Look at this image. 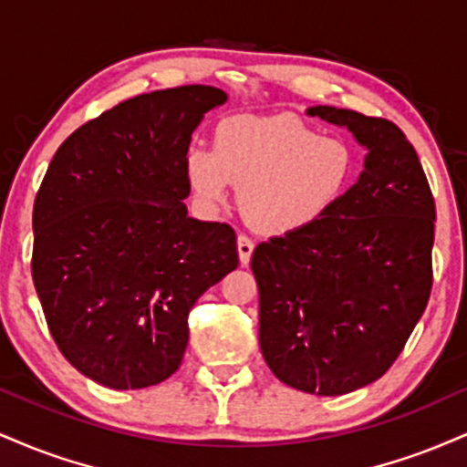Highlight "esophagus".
Segmentation results:
<instances>
[{"mask_svg":"<svg viewBox=\"0 0 467 467\" xmlns=\"http://www.w3.org/2000/svg\"><path fill=\"white\" fill-rule=\"evenodd\" d=\"M237 252H239L241 265H248L250 258H252V252H254V244H252V239L245 237V234H239Z\"/></svg>","mask_w":467,"mask_h":467,"instance_id":"esophagus-1","label":"esophagus"}]
</instances>
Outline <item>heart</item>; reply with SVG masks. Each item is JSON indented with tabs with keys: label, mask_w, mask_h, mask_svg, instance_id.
<instances>
[{
	"label": "heart",
	"mask_w": 467,
	"mask_h": 467,
	"mask_svg": "<svg viewBox=\"0 0 467 467\" xmlns=\"http://www.w3.org/2000/svg\"><path fill=\"white\" fill-rule=\"evenodd\" d=\"M187 180L204 209L228 202L239 184V206L258 233L287 237L328 215L355 178L352 150L300 121L233 117L217 128L215 150L193 145Z\"/></svg>",
	"instance_id": "obj_1"
}]
</instances>
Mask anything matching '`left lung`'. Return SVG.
<instances>
[{"instance_id":"obj_1","label":"left lung","mask_w":467,"mask_h":467,"mask_svg":"<svg viewBox=\"0 0 467 467\" xmlns=\"http://www.w3.org/2000/svg\"><path fill=\"white\" fill-rule=\"evenodd\" d=\"M306 115L348 128L368 154L328 215L256 245L258 344L285 385L341 396L380 379L422 317L435 200L396 123L335 106Z\"/></svg>"}]
</instances>
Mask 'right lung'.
Returning <instances> with one entry per match:
<instances>
[{"instance_id":"1","label":"right lung","mask_w":467,"mask_h":467,"mask_svg":"<svg viewBox=\"0 0 467 467\" xmlns=\"http://www.w3.org/2000/svg\"><path fill=\"white\" fill-rule=\"evenodd\" d=\"M226 99L204 84L137 95L78 128L49 162L32 278L56 346L95 383L170 379L195 300L239 265L234 230L184 204L191 134Z\"/></svg>"}]
</instances>
